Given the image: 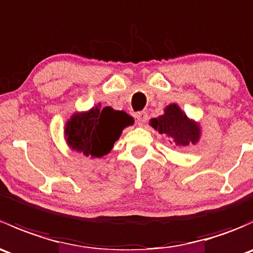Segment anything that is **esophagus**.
Wrapping results in <instances>:
<instances>
[{"instance_id":"1","label":"esophagus","mask_w":253,"mask_h":253,"mask_svg":"<svg viewBox=\"0 0 253 253\" xmlns=\"http://www.w3.org/2000/svg\"><path fill=\"white\" fill-rule=\"evenodd\" d=\"M136 119H137V124H138L139 126H143V125L148 121V114L145 111L138 112L136 116Z\"/></svg>"}]
</instances>
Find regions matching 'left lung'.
I'll return each mask as SVG.
<instances>
[{
    "label": "left lung",
    "instance_id": "1",
    "mask_svg": "<svg viewBox=\"0 0 253 253\" xmlns=\"http://www.w3.org/2000/svg\"><path fill=\"white\" fill-rule=\"evenodd\" d=\"M149 125L160 134L170 138V143H175L180 148L196 144L201 138L200 124L188 119L177 104L168 105L164 114L150 119Z\"/></svg>",
    "mask_w": 253,
    "mask_h": 253
}]
</instances>
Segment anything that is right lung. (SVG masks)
Returning <instances> with one entry per match:
<instances>
[{"mask_svg": "<svg viewBox=\"0 0 253 253\" xmlns=\"http://www.w3.org/2000/svg\"><path fill=\"white\" fill-rule=\"evenodd\" d=\"M127 112L101 104L83 112H75L66 122L63 134L68 147L95 159L109 154L126 127L133 125Z\"/></svg>", "mask_w": 253, "mask_h": 253, "instance_id": "right-lung-1", "label": "right lung"}]
</instances>
